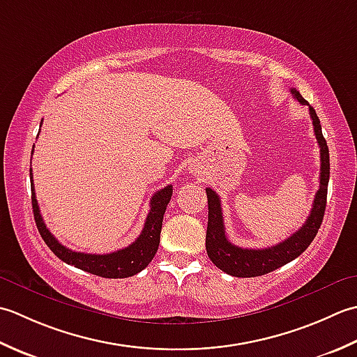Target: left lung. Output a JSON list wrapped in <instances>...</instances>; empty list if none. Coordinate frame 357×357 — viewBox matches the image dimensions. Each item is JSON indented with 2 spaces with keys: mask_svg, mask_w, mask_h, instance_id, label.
I'll return each instance as SVG.
<instances>
[{
  "mask_svg": "<svg viewBox=\"0 0 357 357\" xmlns=\"http://www.w3.org/2000/svg\"><path fill=\"white\" fill-rule=\"evenodd\" d=\"M293 97L302 105H308L299 91L291 89ZM310 107V117L314 128V135L321 148V177H319V189L316 192L312 209L299 231L289 236L283 242L264 250H248L232 245L225 234V223L222 214V205L219 195L211 188H206L208 197V229H206V252L211 261L227 274L234 278H257L271 273L278 268L287 265L288 261L299 257L314 240L319 228H321L325 206L326 191H328L330 180V152L322 134L321 120H319L314 109Z\"/></svg>",
  "mask_w": 357,
  "mask_h": 357,
  "instance_id": "1",
  "label": "left lung"
}]
</instances>
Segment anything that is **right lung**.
<instances>
[{
	"instance_id": "right-lung-1",
	"label": "right lung",
	"mask_w": 357,
	"mask_h": 357,
	"mask_svg": "<svg viewBox=\"0 0 357 357\" xmlns=\"http://www.w3.org/2000/svg\"><path fill=\"white\" fill-rule=\"evenodd\" d=\"M33 154V149H32ZM31 189H32V209L36 228L40 231V236L45 240L46 245L50 248L58 259L66 261L68 265L79 268L86 273L100 275L106 279H123L130 278L137 273L144 270L151 260L154 259L155 252L160 245V232H162L163 215L166 206L171 200L172 195V185L165 186L160 189L151 199V209L144 222L142 234L137 237L135 242L119 251L111 254H86L72 251L66 246H63L58 240L50 234V231L46 228L43 217L40 214L38 202L35 197V188L32 180V168H31Z\"/></svg>"
}]
</instances>
